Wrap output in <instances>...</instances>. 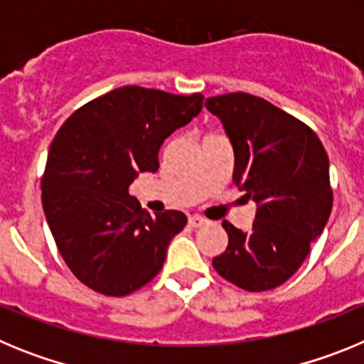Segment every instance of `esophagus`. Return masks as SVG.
Instances as JSON below:
<instances>
[{
  "label": "esophagus",
  "instance_id": "obj_1",
  "mask_svg": "<svg viewBox=\"0 0 364 364\" xmlns=\"http://www.w3.org/2000/svg\"><path fill=\"white\" fill-rule=\"evenodd\" d=\"M208 224V220H205L204 217H200V215H191L189 217V226L191 228H200V226H205Z\"/></svg>",
  "mask_w": 364,
  "mask_h": 364
}]
</instances>
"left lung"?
Returning <instances> with one entry per match:
<instances>
[{"label": "left lung", "instance_id": "obj_1", "mask_svg": "<svg viewBox=\"0 0 364 364\" xmlns=\"http://www.w3.org/2000/svg\"><path fill=\"white\" fill-rule=\"evenodd\" d=\"M235 153L233 184L257 202L253 228L224 220L228 247L213 259L220 277L246 291L273 290L301 268L333 204L330 162L304 122L247 92L205 100Z\"/></svg>", "mask_w": 364, "mask_h": 364}]
</instances>
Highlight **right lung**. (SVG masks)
<instances>
[{
	"instance_id": "obj_1",
	"label": "right lung",
	"mask_w": 364,
	"mask_h": 364,
	"mask_svg": "<svg viewBox=\"0 0 364 364\" xmlns=\"http://www.w3.org/2000/svg\"><path fill=\"white\" fill-rule=\"evenodd\" d=\"M204 96L138 85L87 102L50 144L41 202L50 233L74 277L109 297H124L156 277L186 215L151 217L131 197L138 173L159 169L169 134L189 124Z\"/></svg>"
}]
</instances>
